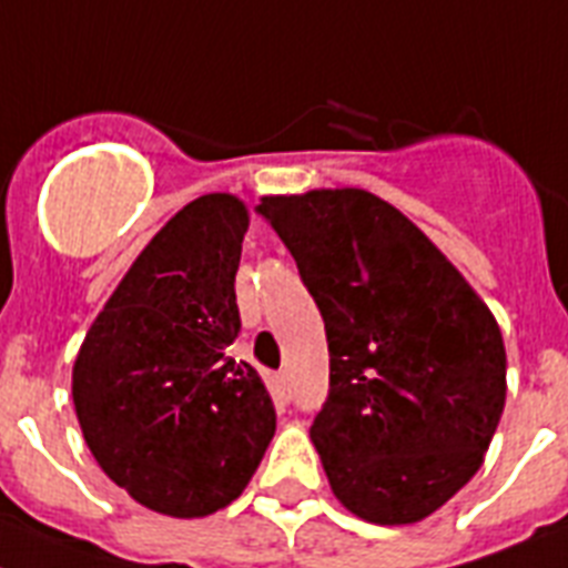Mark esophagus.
<instances>
[{"mask_svg": "<svg viewBox=\"0 0 568 568\" xmlns=\"http://www.w3.org/2000/svg\"><path fill=\"white\" fill-rule=\"evenodd\" d=\"M271 393H274V398L280 404L288 402V378H285V373L271 375Z\"/></svg>", "mask_w": 568, "mask_h": 568, "instance_id": "obj_1", "label": "esophagus"}]
</instances>
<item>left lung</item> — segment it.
Segmentation results:
<instances>
[{"mask_svg": "<svg viewBox=\"0 0 568 568\" xmlns=\"http://www.w3.org/2000/svg\"><path fill=\"white\" fill-rule=\"evenodd\" d=\"M326 323L312 442L355 517L409 526L479 470L505 407L503 332L393 204L357 187L262 195Z\"/></svg>", "mask_w": 568, "mask_h": 568, "instance_id": "obj_1", "label": "left lung"}]
</instances>
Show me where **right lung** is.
<instances>
[{
	"label": "right lung",
	"instance_id": "add662e5",
	"mask_svg": "<svg viewBox=\"0 0 568 568\" xmlns=\"http://www.w3.org/2000/svg\"><path fill=\"white\" fill-rule=\"evenodd\" d=\"M247 207L231 193L184 204L138 254L85 332L71 395L85 445L118 488L166 517L240 497L274 438L271 395L227 346Z\"/></svg>",
	"mask_w": 568,
	"mask_h": 568
}]
</instances>
